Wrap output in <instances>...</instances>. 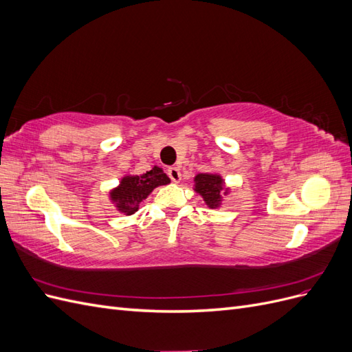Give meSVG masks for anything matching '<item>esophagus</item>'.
Segmentation results:
<instances>
[{"label": "esophagus", "instance_id": "34e87169", "mask_svg": "<svg viewBox=\"0 0 352 352\" xmlns=\"http://www.w3.org/2000/svg\"><path fill=\"white\" fill-rule=\"evenodd\" d=\"M167 175H168L170 179H172V182H175V184L180 182V177H182V175H180L177 167H170V168L167 170Z\"/></svg>", "mask_w": 352, "mask_h": 352}]
</instances>
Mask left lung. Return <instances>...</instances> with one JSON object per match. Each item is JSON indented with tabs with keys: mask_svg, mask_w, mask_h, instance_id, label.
<instances>
[{
	"mask_svg": "<svg viewBox=\"0 0 352 352\" xmlns=\"http://www.w3.org/2000/svg\"><path fill=\"white\" fill-rule=\"evenodd\" d=\"M223 180L217 175H208L201 173L195 176V190L204 198L207 206L214 208L220 204L221 201V189H223Z\"/></svg>",
	"mask_w": 352,
	"mask_h": 352,
	"instance_id": "left-lung-1",
	"label": "left lung"
}]
</instances>
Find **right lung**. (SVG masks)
<instances>
[{
  "label": "right lung",
  "instance_id": "obj_1",
  "mask_svg": "<svg viewBox=\"0 0 352 352\" xmlns=\"http://www.w3.org/2000/svg\"><path fill=\"white\" fill-rule=\"evenodd\" d=\"M170 184V179L160 167H154L142 176H126L122 179L119 188L111 190V199L117 208L127 216L140 208V202L153 192L160 185Z\"/></svg>",
  "mask_w": 352,
  "mask_h": 352
}]
</instances>
